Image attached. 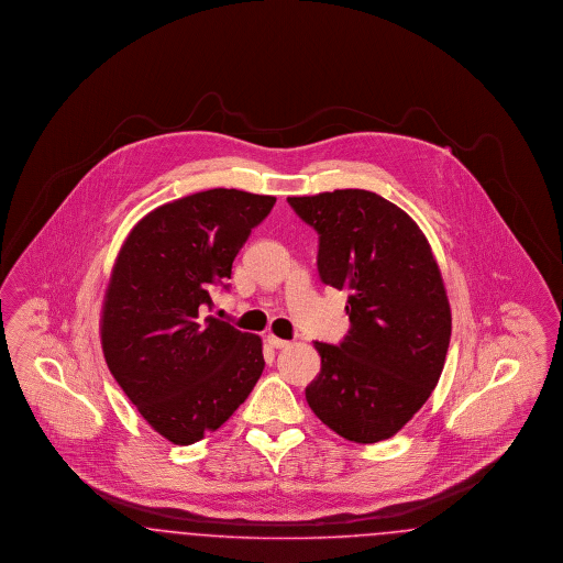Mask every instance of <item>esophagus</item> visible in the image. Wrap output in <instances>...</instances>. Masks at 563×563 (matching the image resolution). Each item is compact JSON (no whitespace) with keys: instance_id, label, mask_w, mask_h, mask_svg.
<instances>
[{"instance_id":"esophagus-1","label":"esophagus","mask_w":563,"mask_h":563,"mask_svg":"<svg viewBox=\"0 0 563 563\" xmlns=\"http://www.w3.org/2000/svg\"><path fill=\"white\" fill-rule=\"evenodd\" d=\"M266 342H268L272 349H287L291 342L289 340H283V338H276V335H272L269 333L268 338H266Z\"/></svg>"}]
</instances>
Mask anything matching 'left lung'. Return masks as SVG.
Returning <instances> with one entry per match:
<instances>
[{"label":"left lung","mask_w":563,"mask_h":563,"mask_svg":"<svg viewBox=\"0 0 563 563\" xmlns=\"http://www.w3.org/2000/svg\"><path fill=\"white\" fill-rule=\"evenodd\" d=\"M319 232L324 285L349 291V335L317 342L321 374L306 401L354 443L390 439L429 401L450 349L452 310L418 223L367 189L287 198Z\"/></svg>","instance_id":"8db88e82"}]
</instances>
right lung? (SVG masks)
Returning a JSON list of instances; mask_svg holds the SVG:
<instances>
[{"mask_svg":"<svg viewBox=\"0 0 563 563\" xmlns=\"http://www.w3.org/2000/svg\"><path fill=\"white\" fill-rule=\"evenodd\" d=\"M274 202L241 189L191 194L145 214L115 257L101 317L106 363L175 445L219 429L264 372L262 338L205 310Z\"/></svg>","mask_w":563,"mask_h":563,"instance_id":"right-lung-1","label":"right lung"}]
</instances>
